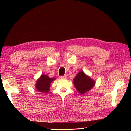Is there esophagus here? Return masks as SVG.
<instances>
[{"mask_svg": "<svg viewBox=\"0 0 131 131\" xmlns=\"http://www.w3.org/2000/svg\"><path fill=\"white\" fill-rule=\"evenodd\" d=\"M67 77L66 75H64V76H60L59 77V78H60L61 79H66Z\"/></svg>", "mask_w": 131, "mask_h": 131, "instance_id": "1", "label": "esophagus"}]
</instances>
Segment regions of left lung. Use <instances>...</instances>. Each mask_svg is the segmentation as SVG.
I'll list each match as a JSON object with an SVG mask.
<instances>
[{"instance_id":"1","label":"left lung","mask_w":131,"mask_h":131,"mask_svg":"<svg viewBox=\"0 0 131 131\" xmlns=\"http://www.w3.org/2000/svg\"><path fill=\"white\" fill-rule=\"evenodd\" d=\"M74 84L79 92L84 94L89 91L94 86L95 82L89 77L81 71L74 79Z\"/></svg>"}]
</instances>
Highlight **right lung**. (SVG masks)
<instances>
[{"label": "right lung", "mask_w": 131, "mask_h": 131, "mask_svg": "<svg viewBox=\"0 0 131 131\" xmlns=\"http://www.w3.org/2000/svg\"><path fill=\"white\" fill-rule=\"evenodd\" d=\"M54 78H50L47 75L43 74L39 79L36 83L37 89L41 92H47L49 91L50 84L54 80Z\"/></svg>", "instance_id": "right-lung-1"}]
</instances>
